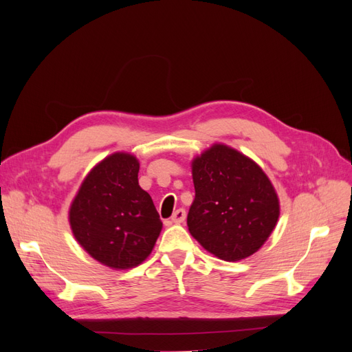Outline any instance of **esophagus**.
I'll use <instances>...</instances> for the list:
<instances>
[{
  "mask_svg": "<svg viewBox=\"0 0 352 352\" xmlns=\"http://www.w3.org/2000/svg\"><path fill=\"white\" fill-rule=\"evenodd\" d=\"M185 219H186L185 210H184V208H179V210H176V211L173 212L172 223H173V225H180V223L185 221Z\"/></svg>",
  "mask_w": 352,
  "mask_h": 352,
  "instance_id": "34e87169",
  "label": "esophagus"
}]
</instances>
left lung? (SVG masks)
<instances>
[{
    "mask_svg": "<svg viewBox=\"0 0 352 352\" xmlns=\"http://www.w3.org/2000/svg\"><path fill=\"white\" fill-rule=\"evenodd\" d=\"M190 167L195 188L188 212L190 235L225 261L257 252L280 216L279 197L263 168L219 142L194 157Z\"/></svg>",
    "mask_w": 352,
    "mask_h": 352,
    "instance_id": "obj_1",
    "label": "left lung"
}]
</instances>
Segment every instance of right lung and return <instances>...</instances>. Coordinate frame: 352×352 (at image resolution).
<instances>
[{
	"label": "right lung",
	"mask_w": 352,
	"mask_h": 352,
	"mask_svg": "<svg viewBox=\"0 0 352 352\" xmlns=\"http://www.w3.org/2000/svg\"><path fill=\"white\" fill-rule=\"evenodd\" d=\"M140 160L113 153L85 176L69 208L74 239L113 270L140 265L163 229L150 194L138 184Z\"/></svg>",
	"instance_id": "obj_1"
}]
</instances>
